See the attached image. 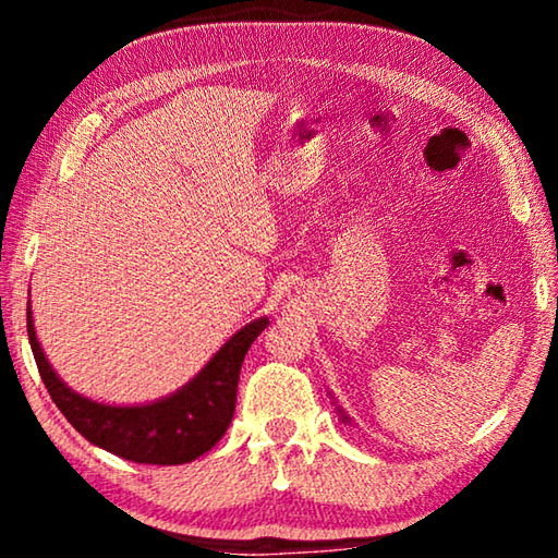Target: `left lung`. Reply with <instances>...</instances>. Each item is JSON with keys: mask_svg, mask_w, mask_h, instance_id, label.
Masks as SVG:
<instances>
[{"mask_svg": "<svg viewBox=\"0 0 558 558\" xmlns=\"http://www.w3.org/2000/svg\"><path fill=\"white\" fill-rule=\"evenodd\" d=\"M339 413H342V411H339ZM342 421H349V418H347V415H342Z\"/></svg>", "mask_w": 558, "mask_h": 558, "instance_id": "left-lung-1", "label": "left lung"}]
</instances>
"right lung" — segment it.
Instances as JSON below:
<instances>
[{
  "instance_id": "obj_1",
  "label": "right lung",
  "mask_w": 558,
  "mask_h": 558,
  "mask_svg": "<svg viewBox=\"0 0 558 558\" xmlns=\"http://www.w3.org/2000/svg\"><path fill=\"white\" fill-rule=\"evenodd\" d=\"M268 327V317L239 329L211 362L177 393L147 405H108L71 391L56 372L34 332L32 307L26 332L44 386L71 426L93 446L132 462L182 465L211 450L229 428L243 356Z\"/></svg>"
}]
</instances>
